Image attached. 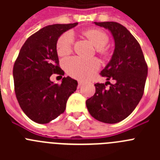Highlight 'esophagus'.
<instances>
[{"label": "esophagus", "instance_id": "34e87169", "mask_svg": "<svg viewBox=\"0 0 160 160\" xmlns=\"http://www.w3.org/2000/svg\"><path fill=\"white\" fill-rule=\"evenodd\" d=\"M82 84H83L82 81H78V87H81Z\"/></svg>", "mask_w": 160, "mask_h": 160}]
</instances>
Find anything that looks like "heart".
<instances>
[{
    "mask_svg": "<svg viewBox=\"0 0 160 160\" xmlns=\"http://www.w3.org/2000/svg\"><path fill=\"white\" fill-rule=\"evenodd\" d=\"M84 34L97 48L98 52L105 53V46L109 41L106 32L100 29H91L86 30ZM74 42V36L72 32H66L59 38L57 43L58 53L61 56L67 55L71 52ZM64 66L67 73L78 79H87L99 68L100 62L97 58H84L73 57L64 62Z\"/></svg>",
    "mask_w": 160,
    "mask_h": 160,
    "instance_id": "obj_1",
    "label": "heart"
}]
</instances>
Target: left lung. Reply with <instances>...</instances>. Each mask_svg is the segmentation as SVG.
Here are the masks:
<instances>
[{
    "label": "left lung",
    "instance_id": "obj_1",
    "mask_svg": "<svg viewBox=\"0 0 160 160\" xmlns=\"http://www.w3.org/2000/svg\"><path fill=\"white\" fill-rule=\"evenodd\" d=\"M111 32L114 50L111 61L101 71L105 84L96 83L95 93L87 100L91 116L105 123H117L135 109L143 94L148 77V66L140 45L123 25L117 22H94ZM116 81L111 84L108 81ZM107 84L110 88H105Z\"/></svg>",
    "mask_w": 160,
    "mask_h": 160
}]
</instances>
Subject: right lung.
Wrapping results in <instances>:
<instances>
[{
    "label": "right lung",
    "instance_id": "right-lung-1",
    "mask_svg": "<svg viewBox=\"0 0 160 160\" xmlns=\"http://www.w3.org/2000/svg\"><path fill=\"white\" fill-rule=\"evenodd\" d=\"M78 23L47 25L25 41L13 66L15 93L20 107L37 123H48L64 113L78 82L64 77L60 85L50 81L53 73L64 75L58 66L57 42Z\"/></svg>",
    "mask_w": 160,
    "mask_h": 160
}]
</instances>
